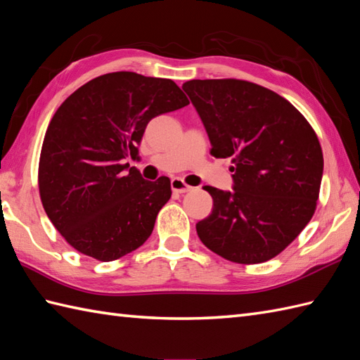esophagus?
Wrapping results in <instances>:
<instances>
[{
	"instance_id": "obj_1",
	"label": "esophagus",
	"mask_w": 360,
	"mask_h": 360,
	"mask_svg": "<svg viewBox=\"0 0 360 360\" xmlns=\"http://www.w3.org/2000/svg\"><path fill=\"white\" fill-rule=\"evenodd\" d=\"M171 188H172L174 193H179V194L189 193V191L193 189L189 185H186V183L183 181L181 179H172L171 180Z\"/></svg>"
}]
</instances>
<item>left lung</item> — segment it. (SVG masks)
Segmentation results:
<instances>
[{
	"instance_id": "8db88e82",
	"label": "left lung",
	"mask_w": 360,
	"mask_h": 360,
	"mask_svg": "<svg viewBox=\"0 0 360 360\" xmlns=\"http://www.w3.org/2000/svg\"><path fill=\"white\" fill-rule=\"evenodd\" d=\"M211 154L233 157V191L205 186L212 212L195 225L206 248L252 265L281 254L316 211L323 154L313 127L281 95L243 79H191Z\"/></svg>"
}]
</instances>
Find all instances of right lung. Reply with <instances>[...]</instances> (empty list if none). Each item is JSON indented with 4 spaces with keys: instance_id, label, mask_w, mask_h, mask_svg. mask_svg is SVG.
Segmentation results:
<instances>
[{
    "instance_id": "obj_1",
    "label": "right lung",
    "mask_w": 360,
    "mask_h": 360,
    "mask_svg": "<svg viewBox=\"0 0 360 360\" xmlns=\"http://www.w3.org/2000/svg\"><path fill=\"white\" fill-rule=\"evenodd\" d=\"M189 105L172 79L112 72L69 95L47 127L39 197L65 240L100 262L137 250L153 234L171 181H148L124 163L139 155L148 123Z\"/></svg>"
}]
</instances>
